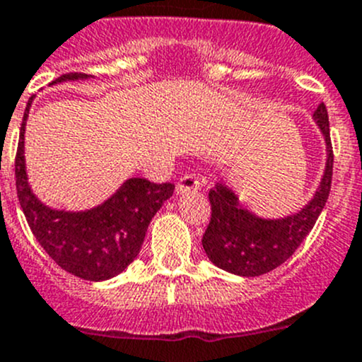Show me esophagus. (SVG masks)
I'll list each match as a JSON object with an SVG mask.
<instances>
[{
	"label": "esophagus",
	"mask_w": 362,
	"mask_h": 362,
	"mask_svg": "<svg viewBox=\"0 0 362 362\" xmlns=\"http://www.w3.org/2000/svg\"><path fill=\"white\" fill-rule=\"evenodd\" d=\"M200 189V181L199 177H195L193 174H185V176L180 177L176 185L177 193H188V192H197Z\"/></svg>",
	"instance_id": "obj_1"
}]
</instances>
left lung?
<instances>
[{"instance_id":"obj_1","label":"left lung","mask_w":362,"mask_h":362,"mask_svg":"<svg viewBox=\"0 0 362 362\" xmlns=\"http://www.w3.org/2000/svg\"><path fill=\"white\" fill-rule=\"evenodd\" d=\"M313 119L325 141V169L313 199L298 213L276 220L260 218L246 209L225 182H216L211 188V221L204 232L202 246L216 267L238 276H260L291 259L310 234L327 202L334 162L324 103L317 107Z\"/></svg>"}]
</instances>
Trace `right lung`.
Masks as SVG:
<instances>
[{"label": "right lung", "mask_w": 362, "mask_h": 362, "mask_svg": "<svg viewBox=\"0 0 362 362\" xmlns=\"http://www.w3.org/2000/svg\"><path fill=\"white\" fill-rule=\"evenodd\" d=\"M86 78L89 75L71 71L51 84ZM33 98L24 110L16 156L17 197L28 225L47 255L66 273L88 281L117 276L139 255L149 221L173 197L174 185L130 177L112 197L91 209L64 211L45 206L28 182L24 158V132Z\"/></svg>", "instance_id": "1"}]
</instances>
